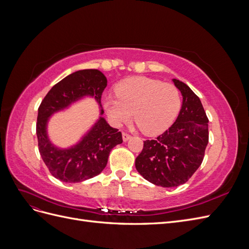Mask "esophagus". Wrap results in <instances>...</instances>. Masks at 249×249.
I'll use <instances>...</instances> for the list:
<instances>
[{
	"label": "esophagus",
	"mask_w": 249,
	"mask_h": 249,
	"mask_svg": "<svg viewBox=\"0 0 249 249\" xmlns=\"http://www.w3.org/2000/svg\"><path fill=\"white\" fill-rule=\"evenodd\" d=\"M131 138H132V136H131L130 134H127L125 132L123 133V139H124V141H127V140L131 139Z\"/></svg>",
	"instance_id": "esophagus-1"
}]
</instances>
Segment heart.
Returning a JSON list of instances; mask_svg holds the SVG:
<instances>
[{
    "label": "heart",
    "instance_id": "b5f03b06",
    "mask_svg": "<svg viewBox=\"0 0 249 249\" xmlns=\"http://www.w3.org/2000/svg\"><path fill=\"white\" fill-rule=\"evenodd\" d=\"M116 96H107L103 105L111 122L122 125L134 118L147 135H157L171 125L179 111L180 96L171 83L145 77L122 81L115 88Z\"/></svg>",
    "mask_w": 249,
    "mask_h": 249
}]
</instances>
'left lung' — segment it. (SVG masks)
Here are the masks:
<instances>
[{"label": "left lung", "instance_id": "1", "mask_svg": "<svg viewBox=\"0 0 249 249\" xmlns=\"http://www.w3.org/2000/svg\"><path fill=\"white\" fill-rule=\"evenodd\" d=\"M183 95L178 116L168 130L155 140H145L136 158L137 171L148 182L162 187L185 184L201 165L209 142V119L199 97L177 79Z\"/></svg>", "mask_w": 249, "mask_h": 249}]
</instances>
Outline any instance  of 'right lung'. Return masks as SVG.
<instances>
[{
	"instance_id": "obj_1",
	"label": "right lung",
	"mask_w": 249,
	"mask_h": 249,
	"mask_svg": "<svg viewBox=\"0 0 249 249\" xmlns=\"http://www.w3.org/2000/svg\"><path fill=\"white\" fill-rule=\"evenodd\" d=\"M107 78L97 70H83L58 82L44 96L38 108L36 135L38 149L51 175L65 183H79L91 178L106 167L111 149L123 143L122 132L113 129L100 117L82 140L70 148H58L47 133L49 117L86 95L94 96L104 113L101 99Z\"/></svg>"
}]
</instances>
